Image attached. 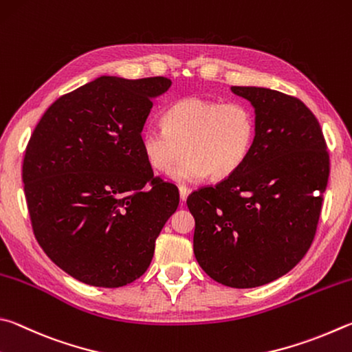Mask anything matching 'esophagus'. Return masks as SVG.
<instances>
[{
  "label": "esophagus",
  "mask_w": 352,
  "mask_h": 352,
  "mask_svg": "<svg viewBox=\"0 0 352 352\" xmlns=\"http://www.w3.org/2000/svg\"><path fill=\"white\" fill-rule=\"evenodd\" d=\"M188 193H190V190H188L187 187H184V186H181V187H179V198H181V201H182V202H186V201H187V196H188Z\"/></svg>",
  "instance_id": "esophagus-1"
}]
</instances>
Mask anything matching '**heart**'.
<instances>
[{
	"label": "heart",
	"mask_w": 352,
	"mask_h": 352,
	"mask_svg": "<svg viewBox=\"0 0 352 352\" xmlns=\"http://www.w3.org/2000/svg\"><path fill=\"white\" fill-rule=\"evenodd\" d=\"M165 126L150 123L140 134L142 151L154 170L170 171L173 181H221L241 168L254 148L256 116L248 103L192 96L166 109Z\"/></svg>",
	"instance_id": "heart-1"
}]
</instances>
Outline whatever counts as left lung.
<instances>
[{"label":"left lung","mask_w":352,"mask_h":352,"mask_svg":"<svg viewBox=\"0 0 352 352\" xmlns=\"http://www.w3.org/2000/svg\"><path fill=\"white\" fill-rule=\"evenodd\" d=\"M255 108L256 138L241 168L187 198L193 250L221 285L249 289L280 278L316 236L329 154L317 117L297 97L232 86Z\"/></svg>","instance_id":"8db88e82"}]
</instances>
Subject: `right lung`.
<instances>
[{"label": "right lung", "instance_id": "obj_1", "mask_svg": "<svg viewBox=\"0 0 352 352\" xmlns=\"http://www.w3.org/2000/svg\"><path fill=\"white\" fill-rule=\"evenodd\" d=\"M171 80L103 76L57 98L23 160L36 241L74 278L120 287L145 274L179 192L154 177L140 134Z\"/></svg>", "mask_w": 352, "mask_h": 352}]
</instances>
